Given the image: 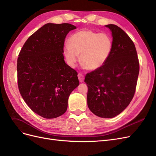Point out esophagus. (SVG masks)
<instances>
[{"mask_svg":"<svg viewBox=\"0 0 156 156\" xmlns=\"http://www.w3.org/2000/svg\"><path fill=\"white\" fill-rule=\"evenodd\" d=\"M77 76H78V79H79L80 82H83V81H84V75H83V74H81V73H78Z\"/></svg>","mask_w":156,"mask_h":156,"instance_id":"1","label":"esophagus"}]
</instances>
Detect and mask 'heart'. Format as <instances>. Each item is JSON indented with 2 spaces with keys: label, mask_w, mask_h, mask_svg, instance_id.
Listing matches in <instances>:
<instances>
[{
  "label": "heart",
  "mask_w": 156,
  "mask_h": 156,
  "mask_svg": "<svg viewBox=\"0 0 156 156\" xmlns=\"http://www.w3.org/2000/svg\"><path fill=\"white\" fill-rule=\"evenodd\" d=\"M64 48V55L68 64L75 67L80 55V63L90 70L96 69L104 64L112 48V40L106 33L92 30H83L69 37Z\"/></svg>",
  "instance_id": "1"
}]
</instances>
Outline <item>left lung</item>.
<instances>
[{
	"label": "left lung",
	"instance_id": "obj_1",
	"mask_svg": "<svg viewBox=\"0 0 156 156\" xmlns=\"http://www.w3.org/2000/svg\"><path fill=\"white\" fill-rule=\"evenodd\" d=\"M112 48L101 67L86 75L87 104L94 115L113 118L129 105L136 90L139 62L133 41L121 28L107 25Z\"/></svg>",
	"mask_w": 156,
	"mask_h": 156
}]
</instances>
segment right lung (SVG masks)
I'll use <instances>...</instances> for the list:
<instances>
[{"mask_svg":"<svg viewBox=\"0 0 156 156\" xmlns=\"http://www.w3.org/2000/svg\"><path fill=\"white\" fill-rule=\"evenodd\" d=\"M69 23L45 24L32 34L17 58L19 90L30 109L45 119L62 115L68 98L79 84L77 72L64 62V45Z\"/></svg>","mask_w":156,"mask_h":156,"instance_id":"add662e5","label":"right lung"}]
</instances>
